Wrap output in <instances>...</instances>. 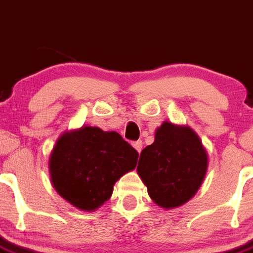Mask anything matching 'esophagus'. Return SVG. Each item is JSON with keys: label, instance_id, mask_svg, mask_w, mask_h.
I'll return each mask as SVG.
<instances>
[{"label": "esophagus", "instance_id": "esophagus-1", "mask_svg": "<svg viewBox=\"0 0 253 253\" xmlns=\"http://www.w3.org/2000/svg\"><path fill=\"white\" fill-rule=\"evenodd\" d=\"M133 146L135 148V150L138 151V153H140L141 149H143V141H141V140L135 141V143H133Z\"/></svg>", "mask_w": 253, "mask_h": 253}]
</instances>
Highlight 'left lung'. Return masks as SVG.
Wrapping results in <instances>:
<instances>
[{"label":"left lung","instance_id":"1","mask_svg":"<svg viewBox=\"0 0 253 253\" xmlns=\"http://www.w3.org/2000/svg\"><path fill=\"white\" fill-rule=\"evenodd\" d=\"M208 167V151L199 135L187 125L164 122L154 143L141 151L136 171L151 200L170 210L195 196Z\"/></svg>","mask_w":253,"mask_h":253}]
</instances>
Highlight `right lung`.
Masks as SVG:
<instances>
[{"mask_svg":"<svg viewBox=\"0 0 253 253\" xmlns=\"http://www.w3.org/2000/svg\"><path fill=\"white\" fill-rule=\"evenodd\" d=\"M138 158L117 131L83 125L57 139L48 160L50 181L71 205L92 212L109 200L115 182L135 169Z\"/></svg>","mask_w":253,"mask_h":253,"instance_id":"obj_1","label":"right lung"}]
</instances>
